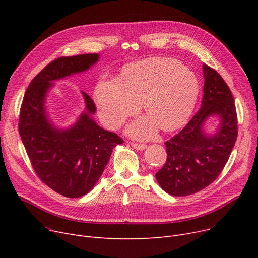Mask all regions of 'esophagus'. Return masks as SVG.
Instances as JSON below:
<instances>
[{"instance_id": "1", "label": "esophagus", "mask_w": 258, "mask_h": 258, "mask_svg": "<svg viewBox=\"0 0 258 258\" xmlns=\"http://www.w3.org/2000/svg\"><path fill=\"white\" fill-rule=\"evenodd\" d=\"M132 146L137 151H144L146 148L145 144H139V143H132Z\"/></svg>"}]
</instances>
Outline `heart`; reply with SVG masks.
<instances>
[{
  "mask_svg": "<svg viewBox=\"0 0 258 258\" xmlns=\"http://www.w3.org/2000/svg\"><path fill=\"white\" fill-rule=\"evenodd\" d=\"M199 95L196 76L177 60L152 58L133 63L120 78L101 79L94 98L103 124L116 128L136 114L141 101L147 116L128 124L126 132L138 139L153 138L158 127L170 132L191 115Z\"/></svg>",
  "mask_w": 258,
  "mask_h": 258,
  "instance_id": "1",
  "label": "heart"
}]
</instances>
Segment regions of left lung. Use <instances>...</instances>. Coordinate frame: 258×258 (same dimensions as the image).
<instances>
[{
    "label": "left lung",
    "mask_w": 258,
    "mask_h": 258,
    "mask_svg": "<svg viewBox=\"0 0 258 258\" xmlns=\"http://www.w3.org/2000/svg\"><path fill=\"white\" fill-rule=\"evenodd\" d=\"M204 88L199 112L187 125L165 142L167 160L156 179L167 194L185 197L199 192L219 177L237 137V117L232 93L222 76L203 64ZM211 116L219 118L212 133L204 128Z\"/></svg>",
    "instance_id": "8db88e82"
}]
</instances>
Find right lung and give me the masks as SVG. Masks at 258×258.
<instances>
[{"label":"right lung","mask_w":258,"mask_h":258,"mask_svg":"<svg viewBox=\"0 0 258 258\" xmlns=\"http://www.w3.org/2000/svg\"><path fill=\"white\" fill-rule=\"evenodd\" d=\"M99 54L60 57L50 62L30 83L24 95L19 131L38 178L67 198H80L91 191L111 158L113 148L123 143L117 134L100 127L93 115L96 106L81 92L85 108L74 123L58 127L46 108L53 81L88 71Z\"/></svg>","instance_id":"right-lung-1"}]
</instances>
